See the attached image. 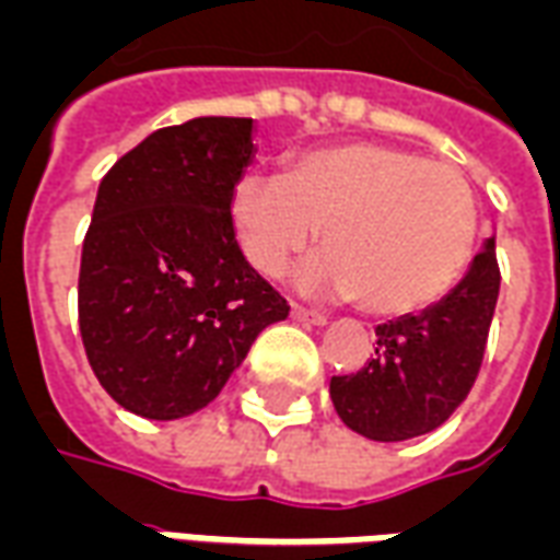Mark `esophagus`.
Instances as JSON below:
<instances>
[{
    "instance_id": "obj_1",
    "label": "esophagus",
    "mask_w": 560,
    "mask_h": 560,
    "mask_svg": "<svg viewBox=\"0 0 560 560\" xmlns=\"http://www.w3.org/2000/svg\"><path fill=\"white\" fill-rule=\"evenodd\" d=\"M292 315H295L298 322H304V325H327V315L325 313H315V310H306V306L295 304L292 306Z\"/></svg>"
}]
</instances>
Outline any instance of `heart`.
Returning <instances> with one entry per match:
<instances>
[{
	"mask_svg": "<svg viewBox=\"0 0 560 560\" xmlns=\"http://www.w3.org/2000/svg\"><path fill=\"white\" fill-rule=\"evenodd\" d=\"M230 221L259 275L280 277L322 235L327 250L301 268V289L354 298L372 315H405L436 304L460 280L478 203L457 167L348 141L298 153L283 176H238Z\"/></svg>",
	"mask_w": 560,
	"mask_h": 560,
	"instance_id": "b5f03b06",
	"label": "heart"
}]
</instances>
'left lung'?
Instances as JSON below:
<instances>
[{"mask_svg": "<svg viewBox=\"0 0 560 560\" xmlns=\"http://www.w3.org/2000/svg\"><path fill=\"white\" fill-rule=\"evenodd\" d=\"M499 280L495 238H487L443 301L377 325L375 357L357 375L330 377L339 419L377 443H401L440 428L478 377Z\"/></svg>", "mask_w": 560, "mask_h": 560, "instance_id": "left-lung-1", "label": "left lung"}]
</instances>
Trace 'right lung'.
Here are the masks:
<instances>
[{
  "mask_svg": "<svg viewBox=\"0 0 560 560\" xmlns=\"http://www.w3.org/2000/svg\"><path fill=\"white\" fill-rule=\"evenodd\" d=\"M250 117H195L120 155L96 191L79 330L96 381L144 419L215 401L289 304L247 265L230 191L254 159Z\"/></svg>",
  "mask_w": 560,
  "mask_h": 560,
  "instance_id": "right-lung-1",
  "label": "right lung"
}]
</instances>
